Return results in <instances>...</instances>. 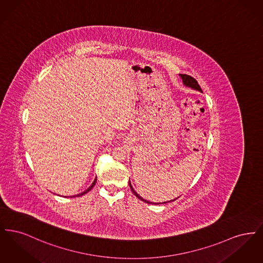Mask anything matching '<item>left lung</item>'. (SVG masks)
<instances>
[{"label":"left lung","mask_w":263,"mask_h":263,"mask_svg":"<svg viewBox=\"0 0 263 263\" xmlns=\"http://www.w3.org/2000/svg\"><path fill=\"white\" fill-rule=\"evenodd\" d=\"M179 77L181 78V80H182V83H183V85L185 86V87H187V88H192V89H195V90H198V91H200L202 92V89H201L200 86L198 85V83H197V81L194 79V78H192V77H190V76L185 75V74H179ZM129 186L131 188V191L133 192V194L139 198L140 200L143 201V202H145V203H148V204H155V205H159V204H165V203H167V201L166 202H162V203H155V202H151V201L146 200V199H144L143 197H141L139 194H138L137 192L135 191V189L133 188L132 186V184H131V182H130V180H129ZM177 198H175L174 200L171 201H175L176 200ZM171 201H168V202H171Z\"/></svg>","instance_id":"obj_1"}]
</instances>
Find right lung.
I'll list each match as a JSON object with an SVG mask.
<instances>
[{"mask_svg":"<svg viewBox=\"0 0 263 263\" xmlns=\"http://www.w3.org/2000/svg\"><path fill=\"white\" fill-rule=\"evenodd\" d=\"M96 183H97V176H96V178H95V180H93V182L91 183V185L88 188V189H86L85 191H83L82 193H79V194H77V195H74V196H71V197H80V196H82V195H84V194H86V193H88L89 190H91L92 187L96 185Z\"/></svg>","mask_w":263,"mask_h":263,"instance_id":"right-lung-1","label":"right lung"}]
</instances>
